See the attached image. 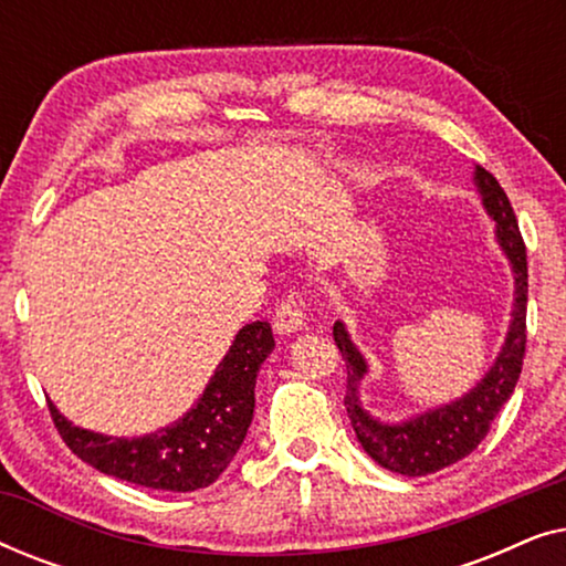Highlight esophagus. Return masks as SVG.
<instances>
[{
	"instance_id": "obj_1",
	"label": "esophagus",
	"mask_w": 566,
	"mask_h": 566,
	"mask_svg": "<svg viewBox=\"0 0 566 566\" xmlns=\"http://www.w3.org/2000/svg\"><path fill=\"white\" fill-rule=\"evenodd\" d=\"M304 324H306V314L304 308L298 306V301L283 298L281 304H277L273 314V327L277 335H291V332L304 329Z\"/></svg>"
}]
</instances>
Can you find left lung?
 I'll use <instances>...</instances> for the list:
<instances>
[{"label":"left lung","instance_id":"obj_1","mask_svg":"<svg viewBox=\"0 0 566 566\" xmlns=\"http://www.w3.org/2000/svg\"><path fill=\"white\" fill-rule=\"evenodd\" d=\"M474 182L479 188V196H482L486 213L497 223L500 247L507 254L515 277L513 319H510L505 345H502L497 360L486 370L482 381L469 394H463L461 399L451 401V405L428 409L424 415H417L407 422H378L360 407L358 397L360 378L368 374V363L358 347L353 345L343 322H335V329H332L347 366L345 407L355 436H358L363 451L376 463H381L384 469L394 471V474H436V471L467 459L482 443L486 432H490L494 417L500 415L502 405L510 399L517 378H521L525 358V308H528V262H525V244L521 229H517L513 206H510L500 182L484 167H476Z\"/></svg>","mask_w":566,"mask_h":566}]
</instances>
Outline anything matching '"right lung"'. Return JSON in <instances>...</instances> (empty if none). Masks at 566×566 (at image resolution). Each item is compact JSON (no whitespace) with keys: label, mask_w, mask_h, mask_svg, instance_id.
<instances>
[{"label":"right lung","mask_w":566,"mask_h":566,"mask_svg":"<svg viewBox=\"0 0 566 566\" xmlns=\"http://www.w3.org/2000/svg\"><path fill=\"white\" fill-rule=\"evenodd\" d=\"M275 339L268 322L239 329L203 397L180 420L142 438H111L82 430L49 401L53 424L69 451L123 482L165 492H196L213 484L234 459L254 412V381Z\"/></svg>","instance_id":"1"}]
</instances>
